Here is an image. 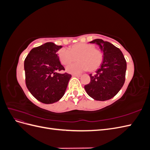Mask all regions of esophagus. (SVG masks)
Returning a JSON list of instances; mask_svg holds the SVG:
<instances>
[{"label": "esophagus", "mask_w": 150, "mask_h": 150, "mask_svg": "<svg viewBox=\"0 0 150 150\" xmlns=\"http://www.w3.org/2000/svg\"><path fill=\"white\" fill-rule=\"evenodd\" d=\"M72 76H74V77H78V78H79V77L81 76V75H80V74H72Z\"/></svg>", "instance_id": "esophagus-1"}]
</instances>
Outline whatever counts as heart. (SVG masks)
<instances>
[{
    "mask_svg": "<svg viewBox=\"0 0 150 150\" xmlns=\"http://www.w3.org/2000/svg\"><path fill=\"white\" fill-rule=\"evenodd\" d=\"M58 57L61 64L67 65L76 60L79 61L67 66L66 71L72 74H79L89 69L96 70L100 66L103 59V53L93 44L79 43L71 48H61L58 51Z\"/></svg>",
    "mask_w": 150,
    "mask_h": 150,
    "instance_id": "obj_1",
    "label": "heart"
}]
</instances>
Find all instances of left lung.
<instances>
[{
	"mask_svg": "<svg viewBox=\"0 0 150 150\" xmlns=\"http://www.w3.org/2000/svg\"><path fill=\"white\" fill-rule=\"evenodd\" d=\"M96 43L103 52V62L94 74L89 75L91 81L84 86L86 93L98 101H106L120 91L125 81L126 61L119 48L107 41L97 39Z\"/></svg>",
	"mask_w": 150,
	"mask_h": 150,
	"instance_id": "obj_1",
	"label": "left lung"
}]
</instances>
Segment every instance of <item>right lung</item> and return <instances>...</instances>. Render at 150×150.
<instances>
[{
  "instance_id": "add662e5",
  "label": "right lung",
  "mask_w": 150,
  "mask_h": 150,
  "mask_svg": "<svg viewBox=\"0 0 150 150\" xmlns=\"http://www.w3.org/2000/svg\"><path fill=\"white\" fill-rule=\"evenodd\" d=\"M62 47L52 42L33 48L24 61L25 84L32 95L44 104L58 101L64 96L71 75L59 71L65 69L59 59Z\"/></svg>"
}]
</instances>
